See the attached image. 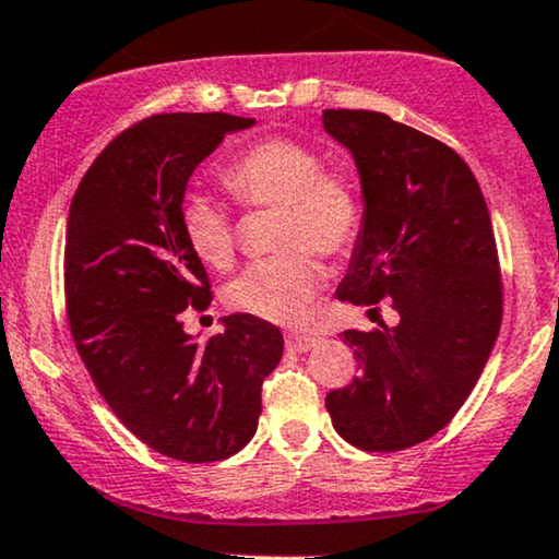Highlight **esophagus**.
Returning <instances> with one entry per match:
<instances>
[{
  "instance_id": "1",
  "label": "esophagus",
  "mask_w": 559,
  "mask_h": 559,
  "mask_svg": "<svg viewBox=\"0 0 559 559\" xmlns=\"http://www.w3.org/2000/svg\"><path fill=\"white\" fill-rule=\"evenodd\" d=\"M319 340H321L319 334H311V332H298V330L285 332V345H287V350L306 353V350H311V347L317 345Z\"/></svg>"
}]
</instances>
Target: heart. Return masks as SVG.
<instances>
[{
    "instance_id": "b5f03b06",
    "label": "heart",
    "mask_w": 559,
    "mask_h": 559,
    "mask_svg": "<svg viewBox=\"0 0 559 559\" xmlns=\"http://www.w3.org/2000/svg\"><path fill=\"white\" fill-rule=\"evenodd\" d=\"M229 193L248 209H277L274 246L280 253L253 261L225 287L233 311L290 324L324 287L326 272L317 259L343 255L356 246L364 203L356 186L324 173L319 151L293 138H266L225 169ZM182 238L206 266L227 269L238 238L233 216L212 195H188L180 209Z\"/></svg>"
}]
</instances>
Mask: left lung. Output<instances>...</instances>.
<instances>
[{"instance_id":"8db88e82","label":"left lung","mask_w":559,"mask_h":559,"mask_svg":"<svg viewBox=\"0 0 559 559\" xmlns=\"http://www.w3.org/2000/svg\"><path fill=\"white\" fill-rule=\"evenodd\" d=\"M350 148L364 227L337 300L397 311L347 330L360 373L326 395L337 435L366 452L413 448L444 429L481 377L502 324L500 255L474 173L437 138L382 111L324 109Z\"/></svg>"}]
</instances>
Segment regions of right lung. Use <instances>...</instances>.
I'll list each match as a JSON object with an SVG mask.
<instances>
[{
  "label": "right lung",
  "instance_id": "add662e5",
  "mask_svg": "<svg viewBox=\"0 0 559 559\" xmlns=\"http://www.w3.org/2000/svg\"><path fill=\"white\" fill-rule=\"evenodd\" d=\"M251 117L154 115L96 156L70 203L64 306L78 356L115 416L162 455L225 461L261 416V384L280 364L282 332L235 313L199 343L182 311L212 304L180 209L193 169Z\"/></svg>",
  "mask_w": 559,
  "mask_h": 559
}]
</instances>
